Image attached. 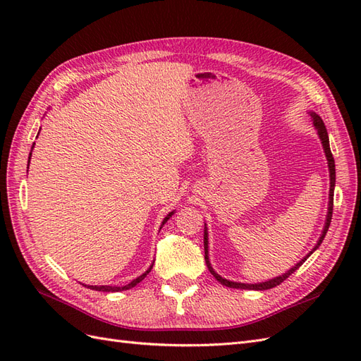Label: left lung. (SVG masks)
Listing matches in <instances>:
<instances>
[{
	"label": "left lung",
	"instance_id": "1",
	"mask_svg": "<svg viewBox=\"0 0 361 361\" xmlns=\"http://www.w3.org/2000/svg\"><path fill=\"white\" fill-rule=\"evenodd\" d=\"M310 118H312V123L314 126V129L318 130V135H319V140L322 143V147H324V152H325V158H326V162H329V171H330V194H329V212H326V218H325V224H324V228H322V233L318 239V243H316V245L312 248V251H309L307 255H305L297 265L292 267L290 269H288L285 274H281L279 277H274V279H269L267 281H260V283H239V281H232V280H227L224 277H221L220 274H216V272L214 271L211 262H209V238H207V227H206V223H204V235H203V245H204V260H206V267L207 269L211 271V274L221 283L223 286H227V288H233V289H248V290H267V289H271V288H276L279 286L281 281H285L290 274H293L295 271H297L305 260H307L310 257V255L313 253L314 250H318L319 245L322 244L324 238L326 235V232H329V227H330V223H331V216H333V197H334V187H336V166H334V158L331 155V150H330V141H329V134H326V128L322 122V118L316 114L314 111H310Z\"/></svg>",
	"mask_w": 361,
	"mask_h": 361
}]
</instances>
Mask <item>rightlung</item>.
Returning a JSON list of instances; mask_svg holds the SVG:
<instances>
[{
	"label": "right lung",
	"instance_id": "add662e5",
	"mask_svg": "<svg viewBox=\"0 0 361 361\" xmlns=\"http://www.w3.org/2000/svg\"><path fill=\"white\" fill-rule=\"evenodd\" d=\"M32 147H35V145H32ZM32 147H31V152H32ZM31 152H30V157H28V164H30V159H31ZM173 214H174V211L169 212V214H167V216L164 218V220H162V224H161V227H159V231L162 228V226L166 224V223L170 220ZM154 262H155V260H154ZM152 267H154V264H152V265L147 268V271H145V272H143V274L138 276V277H137V279H134L133 281H129L128 285H125V286H108V285H104V286H96V285H94V286H90V285L87 286V285H84V286L90 288V289H93V290H99V292H120V290H128V289H130V288L137 286L141 280H145V277H146V276L149 274V272H150Z\"/></svg>",
	"mask_w": 361,
	"mask_h": 361
}]
</instances>
